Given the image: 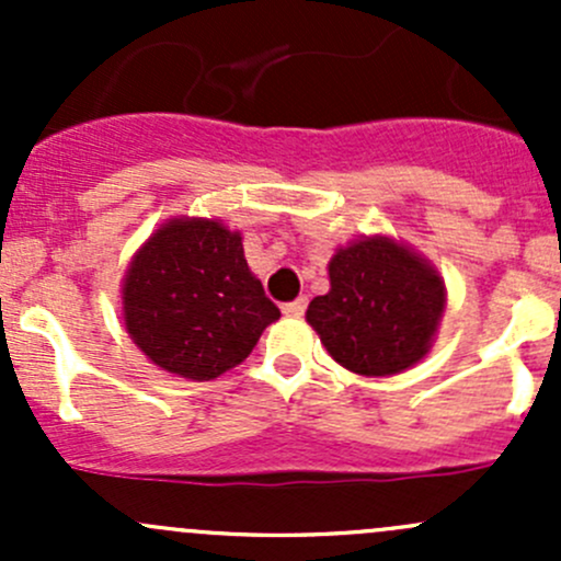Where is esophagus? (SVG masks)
Listing matches in <instances>:
<instances>
[{"label":"esophagus","instance_id":"34e87169","mask_svg":"<svg viewBox=\"0 0 561 561\" xmlns=\"http://www.w3.org/2000/svg\"><path fill=\"white\" fill-rule=\"evenodd\" d=\"M307 298H296V301H290V304H285V307H282V312H285L287 317H301L304 312H307Z\"/></svg>","mask_w":561,"mask_h":561}]
</instances>
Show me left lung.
Listing matches in <instances>:
<instances>
[{
  "label": "left lung",
  "instance_id": "left-lung-1",
  "mask_svg": "<svg viewBox=\"0 0 561 561\" xmlns=\"http://www.w3.org/2000/svg\"><path fill=\"white\" fill-rule=\"evenodd\" d=\"M331 290L317 296L307 322L336 364L364 377H390L432 350L445 312V282L410 247L369 236L336 249Z\"/></svg>",
  "mask_w": 561,
  "mask_h": 561
}]
</instances>
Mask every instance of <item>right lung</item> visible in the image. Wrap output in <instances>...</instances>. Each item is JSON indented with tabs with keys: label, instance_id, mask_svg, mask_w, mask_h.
Instances as JSON below:
<instances>
[{
	"label": "right lung",
	"instance_id": "1",
	"mask_svg": "<svg viewBox=\"0 0 561 561\" xmlns=\"http://www.w3.org/2000/svg\"><path fill=\"white\" fill-rule=\"evenodd\" d=\"M124 325L140 353L184 380H214L279 320L249 271L241 233L219 219L179 217L135 252L122 282Z\"/></svg>",
	"mask_w": 561,
	"mask_h": 561
}]
</instances>
